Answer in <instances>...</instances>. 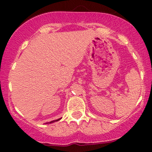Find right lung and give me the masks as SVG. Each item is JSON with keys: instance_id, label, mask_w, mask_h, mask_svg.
<instances>
[{"instance_id": "obj_1", "label": "right lung", "mask_w": 152, "mask_h": 152, "mask_svg": "<svg viewBox=\"0 0 152 152\" xmlns=\"http://www.w3.org/2000/svg\"><path fill=\"white\" fill-rule=\"evenodd\" d=\"M61 118H59V119H56V120H53V121H50V122H47V123H45V124H51V123H53V122H56V121H59L60 120Z\"/></svg>"}]
</instances>
